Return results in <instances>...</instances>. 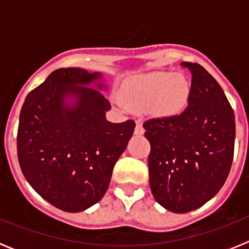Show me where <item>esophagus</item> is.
I'll use <instances>...</instances> for the list:
<instances>
[{"mask_svg":"<svg viewBox=\"0 0 249 249\" xmlns=\"http://www.w3.org/2000/svg\"><path fill=\"white\" fill-rule=\"evenodd\" d=\"M143 133H144V128H143V126H142V123L137 122V124H136V128H135V135L142 136Z\"/></svg>","mask_w":249,"mask_h":249,"instance_id":"1","label":"esophagus"}]
</instances>
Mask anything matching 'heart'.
I'll use <instances>...</instances> for the list:
<instances>
[{
  "mask_svg": "<svg viewBox=\"0 0 249 249\" xmlns=\"http://www.w3.org/2000/svg\"><path fill=\"white\" fill-rule=\"evenodd\" d=\"M190 98V85L181 73L151 72L129 78L121 89V100L136 112L156 117L181 113Z\"/></svg>",
  "mask_w": 249,
  "mask_h": 249,
  "instance_id": "1",
  "label": "heart"
}]
</instances>
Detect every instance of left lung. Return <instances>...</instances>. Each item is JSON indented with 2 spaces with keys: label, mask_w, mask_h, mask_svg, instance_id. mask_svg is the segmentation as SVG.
I'll use <instances>...</instances> for the list:
<instances>
[{
  "label": "left lung",
  "mask_w": 249,
  "mask_h": 249,
  "mask_svg": "<svg viewBox=\"0 0 249 249\" xmlns=\"http://www.w3.org/2000/svg\"><path fill=\"white\" fill-rule=\"evenodd\" d=\"M182 65L192 74L187 108L143 123L151 143L152 195L175 213L197 210L218 193L232 166L236 138L234 113L218 82L198 63Z\"/></svg>",
  "instance_id": "obj_1"
}]
</instances>
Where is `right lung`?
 <instances>
[{"label": "right lung", "instance_id": "1", "mask_svg": "<svg viewBox=\"0 0 249 249\" xmlns=\"http://www.w3.org/2000/svg\"><path fill=\"white\" fill-rule=\"evenodd\" d=\"M102 73L59 68L30 92L19 113L17 156L42 198L65 212L97 203L131 140L132 120L112 123Z\"/></svg>", "mask_w": 249, "mask_h": 249}]
</instances>
